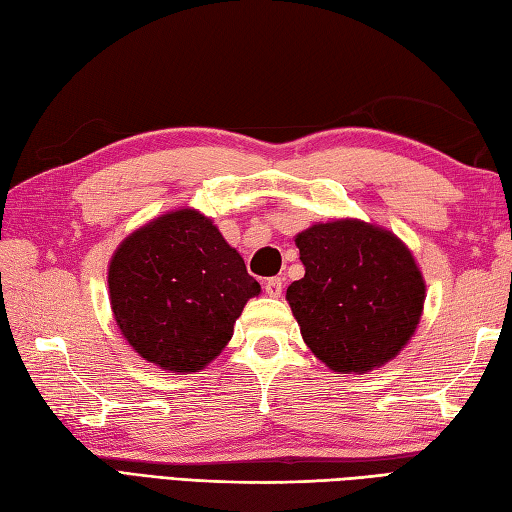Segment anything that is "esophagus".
Segmentation results:
<instances>
[{"instance_id":"1","label":"esophagus","mask_w":512,"mask_h":512,"mask_svg":"<svg viewBox=\"0 0 512 512\" xmlns=\"http://www.w3.org/2000/svg\"><path fill=\"white\" fill-rule=\"evenodd\" d=\"M264 288L270 297H281V292H284V279L281 277H270L264 281Z\"/></svg>"}]
</instances>
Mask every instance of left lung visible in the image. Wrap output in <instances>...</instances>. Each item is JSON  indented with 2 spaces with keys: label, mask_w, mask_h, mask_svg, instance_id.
I'll return each mask as SVG.
<instances>
[{
  "label": "left lung",
  "mask_w": 512,
  "mask_h": 512,
  "mask_svg": "<svg viewBox=\"0 0 512 512\" xmlns=\"http://www.w3.org/2000/svg\"><path fill=\"white\" fill-rule=\"evenodd\" d=\"M306 275L286 299L314 356L334 372L394 358L422 314L424 281L409 248L383 228L336 220L297 235Z\"/></svg>",
  "instance_id": "left-lung-1"
}]
</instances>
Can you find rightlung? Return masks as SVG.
<instances>
[{
  "instance_id": "1",
  "label": "right lung",
  "mask_w": 512,
  "mask_h": 512,
  "mask_svg": "<svg viewBox=\"0 0 512 512\" xmlns=\"http://www.w3.org/2000/svg\"><path fill=\"white\" fill-rule=\"evenodd\" d=\"M110 299L127 343L169 372H198L231 341L259 295L244 259L209 217L180 209L138 228L112 257Z\"/></svg>"
}]
</instances>
